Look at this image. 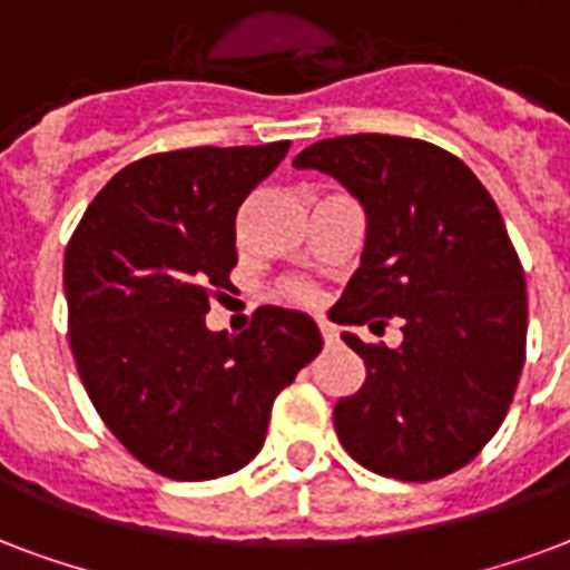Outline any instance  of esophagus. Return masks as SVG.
Listing matches in <instances>:
<instances>
[{
  "label": "esophagus",
  "instance_id": "1",
  "mask_svg": "<svg viewBox=\"0 0 570 570\" xmlns=\"http://www.w3.org/2000/svg\"><path fill=\"white\" fill-rule=\"evenodd\" d=\"M317 326H321V335H324L326 345H333V342H335V326L326 324V321H321V324H317Z\"/></svg>",
  "mask_w": 570,
  "mask_h": 570
}]
</instances>
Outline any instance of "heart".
<instances>
[{
  "label": "heart",
  "instance_id": "heart-1",
  "mask_svg": "<svg viewBox=\"0 0 570 570\" xmlns=\"http://www.w3.org/2000/svg\"><path fill=\"white\" fill-rule=\"evenodd\" d=\"M288 294H291V299H297V303H308V299L315 297V294H312V288H308V285H291Z\"/></svg>",
  "mask_w": 570,
  "mask_h": 570
}]
</instances>
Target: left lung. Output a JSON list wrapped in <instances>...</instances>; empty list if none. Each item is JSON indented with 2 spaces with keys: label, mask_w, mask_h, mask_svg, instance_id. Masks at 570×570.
<instances>
[{
  "label": "left lung",
  "mask_w": 570,
  "mask_h": 570,
  "mask_svg": "<svg viewBox=\"0 0 570 570\" xmlns=\"http://www.w3.org/2000/svg\"><path fill=\"white\" fill-rule=\"evenodd\" d=\"M294 166L335 178L365 210L335 324L399 317L404 333L399 347L342 333L365 381L335 401V434L372 473H452L497 434L527 356V279L491 193L466 163L404 136L324 139Z\"/></svg>",
  "instance_id": "obj_1"
}]
</instances>
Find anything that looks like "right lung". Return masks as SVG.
Masks as SVG:
<instances>
[{"mask_svg": "<svg viewBox=\"0 0 570 570\" xmlns=\"http://www.w3.org/2000/svg\"><path fill=\"white\" fill-rule=\"evenodd\" d=\"M291 142L151 154L118 171L65 253L68 338L88 399L127 452L205 482L262 452L271 407L324 338L306 312L262 306L207 330L237 264L235 219Z\"/></svg>", "mask_w": 570, "mask_h": 570, "instance_id": "1", "label": "right lung"}]
</instances>
